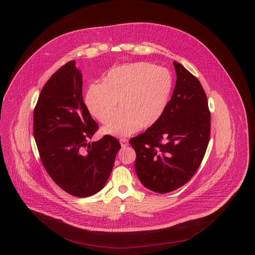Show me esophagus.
<instances>
[{
  "label": "esophagus",
  "instance_id": "esophagus-1",
  "mask_svg": "<svg viewBox=\"0 0 255 255\" xmlns=\"http://www.w3.org/2000/svg\"><path fill=\"white\" fill-rule=\"evenodd\" d=\"M120 142H121V146H122L123 148H125V147H127V146L128 145V140L126 139V138H121V139H120Z\"/></svg>",
  "mask_w": 255,
  "mask_h": 255
}]
</instances>
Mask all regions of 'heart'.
<instances>
[{
    "label": "heart",
    "instance_id": "obj_1",
    "mask_svg": "<svg viewBox=\"0 0 255 255\" xmlns=\"http://www.w3.org/2000/svg\"><path fill=\"white\" fill-rule=\"evenodd\" d=\"M171 87V76L164 69L144 62L131 63L112 69L102 83L91 84L84 102L88 112L104 124L114 117L120 101L122 113L104 126L102 131L125 137L159 121Z\"/></svg>",
    "mask_w": 255,
    "mask_h": 255
}]
</instances>
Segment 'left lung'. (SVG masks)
<instances>
[{
	"mask_svg": "<svg viewBox=\"0 0 255 255\" xmlns=\"http://www.w3.org/2000/svg\"><path fill=\"white\" fill-rule=\"evenodd\" d=\"M174 67L177 82L162 117L129 140L139 181L158 193L173 191L192 178L210 138V112L202 85L178 62Z\"/></svg>",
	"mask_w": 255,
	"mask_h": 255,
	"instance_id": "8db88e82",
	"label": "left lung"
}]
</instances>
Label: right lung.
Instances as JSON below:
<instances>
[{"label": "right lung", "mask_w": 255, "mask_h": 255, "mask_svg": "<svg viewBox=\"0 0 255 255\" xmlns=\"http://www.w3.org/2000/svg\"><path fill=\"white\" fill-rule=\"evenodd\" d=\"M97 128L83 102L82 74L71 61L42 88L33 114V133L45 170L73 196H91L104 187L121 148L111 135L88 142Z\"/></svg>", "instance_id": "obj_1"}]
</instances>
